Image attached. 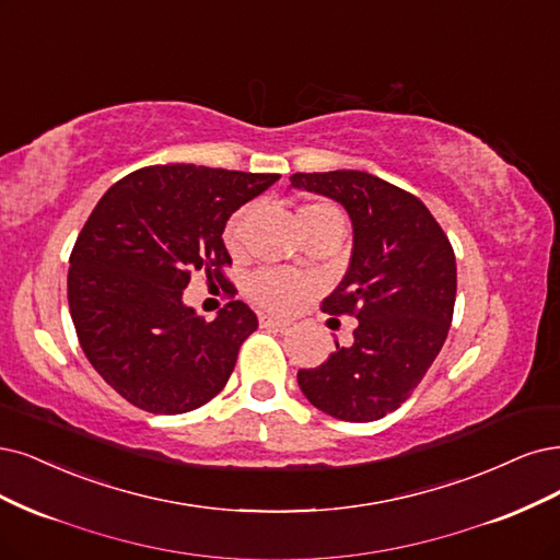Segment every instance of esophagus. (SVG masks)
Here are the masks:
<instances>
[{
	"instance_id": "esophagus-1",
	"label": "esophagus",
	"mask_w": 560,
	"mask_h": 560,
	"mask_svg": "<svg viewBox=\"0 0 560 560\" xmlns=\"http://www.w3.org/2000/svg\"><path fill=\"white\" fill-rule=\"evenodd\" d=\"M259 322H261V326H273V329H287V326H289L287 319H280V317H273V315H261Z\"/></svg>"
}]
</instances>
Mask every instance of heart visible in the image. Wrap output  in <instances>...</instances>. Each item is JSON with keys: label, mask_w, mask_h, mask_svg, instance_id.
<instances>
[{"label": "heart", "mask_w": 560, "mask_h": 560, "mask_svg": "<svg viewBox=\"0 0 560 560\" xmlns=\"http://www.w3.org/2000/svg\"><path fill=\"white\" fill-rule=\"evenodd\" d=\"M245 220V210L234 215V220L229 222V241H236L241 236ZM299 224L303 231L324 226V224H342L340 210L334 203L317 201V203H307L299 210ZM307 280L296 276V273H287L278 271V268H264V271H257L247 282V292L253 296L261 307H268V311H292V307L307 294Z\"/></svg>", "instance_id": "b5f03b06"}]
</instances>
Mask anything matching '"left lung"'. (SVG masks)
I'll list each match as a JSON object with an SVG mask.
<instances>
[{
	"mask_svg": "<svg viewBox=\"0 0 560 560\" xmlns=\"http://www.w3.org/2000/svg\"><path fill=\"white\" fill-rule=\"evenodd\" d=\"M292 187L338 201L352 220L350 268L329 315H354V342L299 387L317 410L342 421H375L400 408L445 345L456 299L450 238L415 195L365 171L294 173Z\"/></svg>",
	"mask_w": 560,
	"mask_h": 560,
	"instance_id": "8db88e82",
	"label": "left lung"
}]
</instances>
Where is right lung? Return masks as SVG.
<instances>
[{
  "label": "right lung",
  "mask_w": 560,
  "mask_h": 560,
  "mask_svg": "<svg viewBox=\"0 0 560 560\" xmlns=\"http://www.w3.org/2000/svg\"><path fill=\"white\" fill-rule=\"evenodd\" d=\"M276 180L278 173L145 166L94 206L69 257V311L88 361L131 405L183 415L224 389L257 315L229 301L206 322L183 303V289L197 271L224 278L226 220Z\"/></svg>",
  "instance_id": "obj_1"
}]
</instances>
